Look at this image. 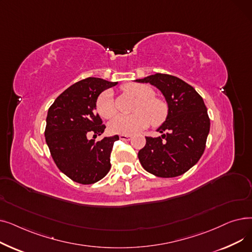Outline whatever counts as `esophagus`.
<instances>
[{"instance_id":"esophagus-1","label":"esophagus","mask_w":252,"mask_h":252,"mask_svg":"<svg viewBox=\"0 0 252 252\" xmlns=\"http://www.w3.org/2000/svg\"><path fill=\"white\" fill-rule=\"evenodd\" d=\"M119 139H121V140H129V139H130V136H127V135H121V136H119Z\"/></svg>"}]
</instances>
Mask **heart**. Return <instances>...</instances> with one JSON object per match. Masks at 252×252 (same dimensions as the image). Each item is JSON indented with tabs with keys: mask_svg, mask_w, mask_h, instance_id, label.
<instances>
[{
	"mask_svg": "<svg viewBox=\"0 0 252 252\" xmlns=\"http://www.w3.org/2000/svg\"><path fill=\"white\" fill-rule=\"evenodd\" d=\"M123 91L139 100L134 115H118L109 125V128L114 134L133 135L140 129L147 127L150 123L153 126L161 125L167 116L168 107L164 100L155 98V92L145 84H126ZM96 107L99 114L106 118H112L116 114V107L110 91H106L98 97Z\"/></svg>",
	"mask_w": 252,
	"mask_h": 252,
	"instance_id": "b5f03b06",
	"label": "heart"
}]
</instances>
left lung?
Returning <instances> with one entry per match:
<instances>
[{"label":"left lung","mask_w":252,"mask_h":252,"mask_svg":"<svg viewBox=\"0 0 252 252\" xmlns=\"http://www.w3.org/2000/svg\"><path fill=\"white\" fill-rule=\"evenodd\" d=\"M136 82L156 87L168 107L165 122L157 128L162 135L146 137V145L138 153L142 166L160 178L185 174L200 159L209 133L210 121L202 97L174 75L156 73Z\"/></svg>","instance_id":"8db88e82"}]
</instances>
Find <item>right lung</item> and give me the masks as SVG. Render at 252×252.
Wrapping results in <instances>:
<instances>
[{"label":"right lung","mask_w":252,"mask_h":252,"mask_svg":"<svg viewBox=\"0 0 252 252\" xmlns=\"http://www.w3.org/2000/svg\"><path fill=\"white\" fill-rule=\"evenodd\" d=\"M115 85L117 82L88 77L66 89L48 110L45 138L53 160L76 183L94 184L110 170V154L119 137L95 142L88 136L104 133L106 126L95 111L96 102L103 91Z\"/></svg>","instance_id":"1"}]
</instances>
